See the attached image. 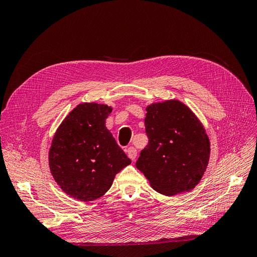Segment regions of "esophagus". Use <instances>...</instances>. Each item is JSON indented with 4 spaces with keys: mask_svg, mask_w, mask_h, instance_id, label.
Instances as JSON below:
<instances>
[{
    "mask_svg": "<svg viewBox=\"0 0 257 257\" xmlns=\"http://www.w3.org/2000/svg\"><path fill=\"white\" fill-rule=\"evenodd\" d=\"M126 153H127V157L132 160V161H135L136 157H137V150L135 149L134 147H130L128 149L126 150Z\"/></svg>",
    "mask_w": 257,
    "mask_h": 257,
    "instance_id": "34e87169",
    "label": "esophagus"
}]
</instances>
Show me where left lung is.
Masks as SVG:
<instances>
[{
	"mask_svg": "<svg viewBox=\"0 0 257 257\" xmlns=\"http://www.w3.org/2000/svg\"><path fill=\"white\" fill-rule=\"evenodd\" d=\"M149 143L136 167L152 189L166 196L193 190L205 174L210 142L197 116L180 100L169 99L146 108Z\"/></svg>",
	"mask_w": 257,
	"mask_h": 257,
	"instance_id": "8db88e82",
	"label": "left lung"
}]
</instances>
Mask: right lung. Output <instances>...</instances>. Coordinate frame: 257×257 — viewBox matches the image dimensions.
<instances>
[{
  "instance_id": "add662e5",
  "label": "right lung",
  "mask_w": 257,
  "mask_h": 257,
  "mask_svg": "<svg viewBox=\"0 0 257 257\" xmlns=\"http://www.w3.org/2000/svg\"><path fill=\"white\" fill-rule=\"evenodd\" d=\"M111 111L103 104L77 105L60 124L49 149L54 180L67 195L84 203L103 196L115 175L131 164L105 125Z\"/></svg>"
}]
</instances>
